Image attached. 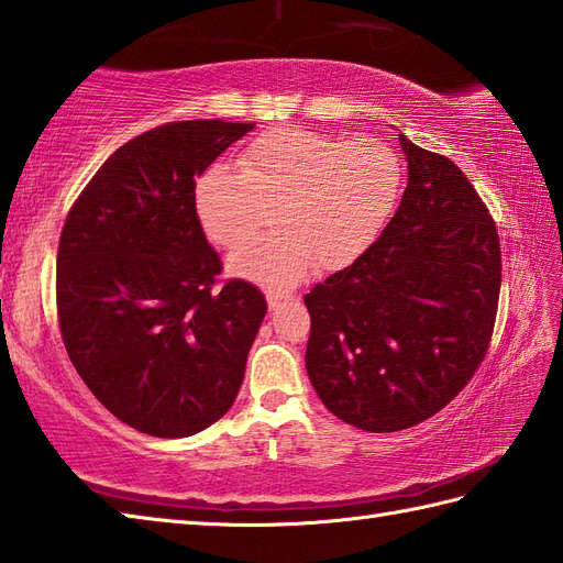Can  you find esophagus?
I'll list each match as a JSON object with an SVG mask.
<instances>
[{"label":"esophagus","instance_id":"1","mask_svg":"<svg viewBox=\"0 0 563 563\" xmlns=\"http://www.w3.org/2000/svg\"><path fill=\"white\" fill-rule=\"evenodd\" d=\"M266 300H268V307H271V309H278L285 300H288V297H285V295H278V292H268V295H266Z\"/></svg>","mask_w":563,"mask_h":563}]
</instances>
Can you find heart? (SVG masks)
<instances>
[{"label":"heart","mask_w":563,"mask_h":563,"mask_svg":"<svg viewBox=\"0 0 563 563\" xmlns=\"http://www.w3.org/2000/svg\"><path fill=\"white\" fill-rule=\"evenodd\" d=\"M404 186L399 154L379 140H333L273 128L190 188L194 218L212 244L234 249L274 208L279 232L236 249L230 273L285 290L309 268L331 273L361 258L391 218Z\"/></svg>","instance_id":"heart-1"}]
</instances>
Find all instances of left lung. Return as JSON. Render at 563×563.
I'll return each mask as SVG.
<instances>
[{
    "mask_svg": "<svg viewBox=\"0 0 563 563\" xmlns=\"http://www.w3.org/2000/svg\"><path fill=\"white\" fill-rule=\"evenodd\" d=\"M409 184L375 244L305 305L307 375L327 409L367 433L435 416L472 379L500 292L496 224L454 162L399 135Z\"/></svg>",
    "mask_w": 563,
    "mask_h": 563,
    "instance_id": "1",
    "label": "left lung"
}]
</instances>
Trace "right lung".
<instances>
[{"instance_id":"1","label":"right lung","mask_w":563,"mask_h":563,"mask_svg":"<svg viewBox=\"0 0 563 563\" xmlns=\"http://www.w3.org/2000/svg\"><path fill=\"white\" fill-rule=\"evenodd\" d=\"M254 123H166L118 147L71 206L57 317L71 365L106 409L154 438L200 433L242 387L266 297L222 288L190 188Z\"/></svg>"}]
</instances>
